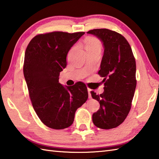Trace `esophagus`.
<instances>
[{
    "label": "esophagus",
    "instance_id": "1",
    "mask_svg": "<svg viewBox=\"0 0 159 159\" xmlns=\"http://www.w3.org/2000/svg\"><path fill=\"white\" fill-rule=\"evenodd\" d=\"M92 90L90 89L89 88H88V94H89V98H91L92 96H91V93H90V92H91Z\"/></svg>",
    "mask_w": 159,
    "mask_h": 159
}]
</instances>
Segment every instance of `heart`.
<instances>
[{"mask_svg":"<svg viewBox=\"0 0 159 159\" xmlns=\"http://www.w3.org/2000/svg\"><path fill=\"white\" fill-rule=\"evenodd\" d=\"M86 51H101V43L100 40L94 37H89L85 41Z\"/></svg>","mask_w":159,"mask_h":159,"instance_id":"heart-1","label":"heart"}]
</instances>
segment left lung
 I'll return each instance as SVG.
<instances>
[{
  "instance_id": "8db88e82",
  "label": "left lung",
  "mask_w": 159,
  "mask_h": 159,
  "mask_svg": "<svg viewBox=\"0 0 159 159\" xmlns=\"http://www.w3.org/2000/svg\"><path fill=\"white\" fill-rule=\"evenodd\" d=\"M102 43L104 53L98 74L104 79V92L100 95L91 92L100 103L92 115L94 125L109 129L122 123L128 115L136 86V61L129 43L121 34L107 29L87 32Z\"/></svg>"
}]
</instances>
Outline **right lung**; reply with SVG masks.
<instances>
[{
    "instance_id": "obj_1",
    "label": "right lung",
    "mask_w": 159,
    "mask_h": 159,
    "mask_svg": "<svg viewBox=\"0 0 159 159\" xmlns=\"http://www.w3.org/2000/svg\"><path fill=\"white\" fill-rule=\"evenodd\" d=\"M85 32H54L32 39L25 54L23 74L33 107L40 120L50 128L63 129L74 122L76 110L88 98L82 82L73 86L59 83L66 67L67 55Z\"/></svg>"
}]
</instances>
